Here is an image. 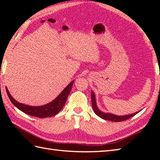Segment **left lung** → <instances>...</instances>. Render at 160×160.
Returning <instances> with one entry per match:
<instances>
[{"mask_svg":"<svg viewBox=\"0 0 160 160\" xmlns=\"http://www.w3.org/2000/svg\"><path fill=\"white\" fill-rule=\"evenodd\" d=\"M91 104H92L93 109L98 116H99L102 119H104L105 120H109L111 122H122L127 120L128 119L133 117L135 115L138 113L139 111L135 112L134 113H131L129 115H116L113 113H104V112L101 111L99 108H98L96 103V95L92 91H91Z\"/></svg>","mask_w":160,"mask_h":160,"instance_id":"left-lung-1","label":"left lung"}]
</instances>
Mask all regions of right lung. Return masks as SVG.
Here are the masks:
<instances>
[{
	"label": "right lung",
	"instance_id": "obj_1",
	"mask_svg": "<svg viewBox=\"0 0 160 160\" xmlns=\"http://www.w3.org/2000/svg\"><path fill=\"white\" fill-rule=\"evenodd\" d=\"M73 82L74 80H73L72 82H71L68 84V85L63 89L62 92H61L58 96V97L56 98L53 101L50 102L48 104L38 107L29 106V105L20 103L18 102H17L14 98L11 96V94L9 93L7 87L6 91L8 95V97L10 101H11L12 104L14 105L16 108H18L19 110L22 111L23 113H25L29 115H31V116L44 118L53 116V115L58 113L61 111V109L63 108L64 104L66 102V100L70 93Z\"/></svg>",
	"mask_w": 160,
	"mask_h": 160
}]
</instances>
